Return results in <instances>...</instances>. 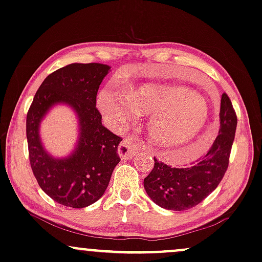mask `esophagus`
I'll return each instance as SVG.
<instances>
[{
    "label": "esophagus",
    "mask_w": 262,
    "mask_h": 262,
    "mask_svg": "<svg viewBox=\"0 0 262 262\" xmlns=\"http://www.w3.org/2000/svg\"><path fill=\"white\" fill-rule=\"evenodd\" d=\"M141 142L135 138H125L118 146V154L122 158H130L135 152L141 150Z\"/></svg>",
    "instance_id": "obj_1"
}]
</instances>
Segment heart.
I'll list each match as a JSON object with an SVG mask.
<instances>
[{
    "label": "heart",
    "instance_id": "obj_1",
    "mask_svg": "<svg viewBox=\"0 0 262 262\" xmlns=\"http://www.w3.org/2000/svg\"><path fill=\"white\" fill-rule=\"evenodd\" d=\"M128 102L111 89L99 95V107L112 123L122 125L134 112L150 114L148 135L164 147L194 142L209 122V106L203 97L184 85L145 83L128 92Z\"/></svg>",
    "mask_w": 262,
    "mask_h": 262
}]
</instances>
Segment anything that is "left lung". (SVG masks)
Masks as SVG:
<instances>
[{"label": "left lung", "instance_id": "1", "mask_svg": "<svg viewBox=\"0 0 262 262\" xmlns=\"http://www.w3.org/2000/svg\"><path fill=\"white\" fill-rule=\"evenodd\" d=\"M237 128V115L226 93L221 97L219 134L197 161L174 168L156 160L144 187L156 204L168 210H187L213 192L226 173Z\"/></svg>", "mask_w": 262, "mask_h": 262}]
</instances>
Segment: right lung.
I'll use <instances>...</instances> for the list:
<instances>
[{"mask_svg": "<svg viewBox=\"0 0 262 262\" xmlns=\"http://www.w3.org/2000/svg\"><path fill=\"white\" fill-rule=\"evenodd\" d=\"M110 66L98 62L70 64L52 72L36 92L26 115L29 160L36 180L59 204L84 208L97 202L106 190L115 167L120 163L122 138L105 128L97 108L99 85ZM69 103L80 118L81 135L74 154L53 159L41 147L39 122L51 106Z\"/></svg>", "mask_w": 262, "mask_h": 262, "instance_id": "1", "label": "right lung"}]
</instances>
